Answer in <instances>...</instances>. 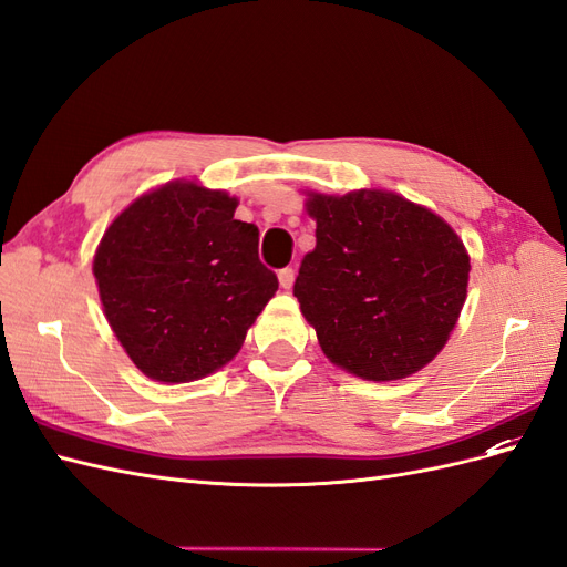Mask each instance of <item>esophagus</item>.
Here are the masks:
<instances>
[{"label":"esophagus","mask_w":567,"mask_h":567,"mask_svg":"<svg viewBox=\"0 0 567 567\" xmlns=\"http://www.w3.org/2000/svg\"><path fill=\"white\" fill-rule=\"evenodd\" d=\"M293 281H296V271H293V267H284V269H279V284H281V288H290V286H293Z\"/></svg>","instance_id":"esophagus-1"}]
</instances>
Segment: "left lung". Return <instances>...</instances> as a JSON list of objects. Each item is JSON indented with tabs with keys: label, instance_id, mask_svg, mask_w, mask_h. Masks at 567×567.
<instances>
[{
	"label": "left lung",
	"instance_id": "obj_1",
	"mask_svg": "<svg viewBox=\"0 0 567 567\" xmlns=\"http://www.w3.org/2000/svg\"><path fill=\"white\" fill-rule=\"evenodd\" d=\"M317 246L293 296L333 364L369 381L416 373L466 300L468 255L435 213L385 192L312 194Z\"/></svg>",
	"mask_w": 567,
	"mask_h": 567
}]
</instances>
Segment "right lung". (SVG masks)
<instances>
[{
	"label": "right lung",
	"instance_id": "1",
	"mask_svg": "<svg viewBox=\"0 0 567 567\" xmlns=\"http://www.w3.org/2000/svg\"><path fill=\"white\" fill-rule=\"evenodd\" d=\"M236 198L175 182L136 198L94 255L104 312L136 369L196 381L241 350L277 293L257 255L260 231L234 219Z\"/></svg>",
	"mask_w": 567,
	"mask_h": 567
}]
</instances>
